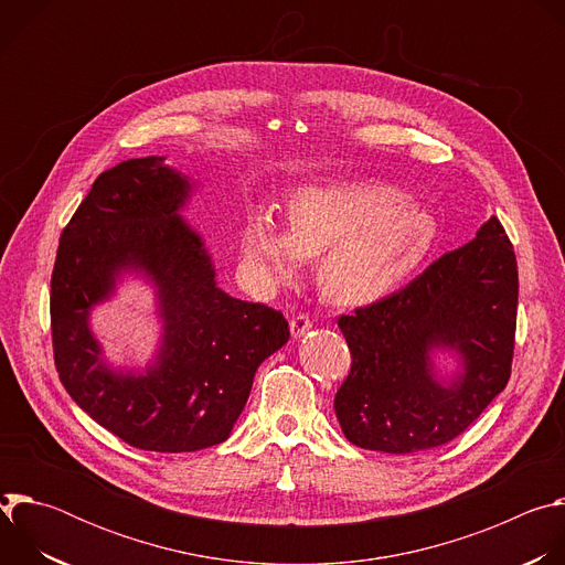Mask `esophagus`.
Here are the masks:
<instances>
[{"instance_id": "34e87169", "label": "esophagus", "mask_w": 565, "mask_h": 565, "mask_svg": "<svg viewBox=\"0 0 565 565\" xmlns=\"http://www.w3.org/2000/svg\"><path fill=\"white\" fill-rule=\"evenodd\" d=\"M310 329H312V319H310L306 312H299V315H295V317L290 319V333H292V338H301V335H306Z\"/></svg>"}]
</instances>
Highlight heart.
<instances>
[{
  "label": "heart",
  "mask_w": 565,
  "mask_h": 565,
  "mask_svg": "<svg viewBox=\"0 0 565 565\" xmlns=\"http://www.w3.org/2000/svg\"><path fill=\"white\" fill-rule=\"evenodd\" d=\"M438 236L436 216L399 188L351 181L301 188L290 199V225L257 207L241 232V253L268 281L290 279L321 255L317 284L331 301L369 303L405 281Z\"/></svg>",
  "instance_id": "1"
}]
</instances>
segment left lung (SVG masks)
Returning a JSON list of instances; mask_svg holds the SVG:
<instances>
[{
    "mask_svg": "<svg viewBox=\"0 0 565 565\" xmlns=\"http://www.w3.org/2000/svg\"><path fill=\"white\" fill-rule=\"evenodd\" d=\"M516 303L514 248L492 216L405 288L342 315L351 371L333 405L344 436L362 449L414 454L462 434L510 380ZM434 348L463 360L451 385L435 380Z\"/></svg>",
    "mask_w": 565,
    "mask_h": 565,
    "instance_id": "8db88e82",
    "label": "left lung"
}]
</instances>
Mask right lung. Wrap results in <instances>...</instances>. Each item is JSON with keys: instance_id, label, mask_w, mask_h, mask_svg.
<instances>
[{"instance_id": "right-lung-1", "label": "right lung", "mask_w": 565, "mask_h": 565, "mask_svg": "<svg viewBox=\"0 0 565 565\" xmlns=\"http://www.w3.org/2000/svg\"><path fill=\"white\" fill-rule=\"evenodd\" d=\"M192 183L163 158L103 172L60 236L51 275V335L60 382L100 427L145 451H199L223 443L244 412L259 364L290 329L266 306L216 286L201 236L179 216ZM122 269L157 286L164 344L142 375L102 364L90 308Z\"/></svg>"}]
</instances>
